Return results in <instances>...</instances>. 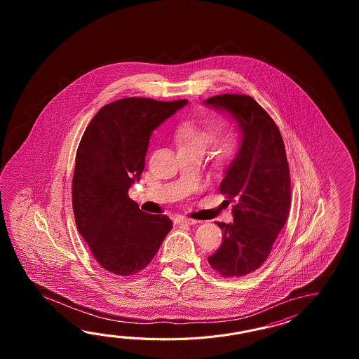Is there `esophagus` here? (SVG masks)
Instances as JSON below:
<instances>
[{"instance_id":"1","label":"esophagus","mask_w":359,"mask_h":359,"mask_svg":"<svg viewBox=\"0 0 359 359\" xmlns=\"http://www.w3.org/2000/svg\"><path fill=\"white\" fill-rule=\"evenodd\" d=\"M176 222L177 224H186V226H192V224H196V223H198V221H195V219H190V218H183V217L177 218Z\"/></svg>"}]
</instances>
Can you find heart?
<instances>
[{
	"mask_svg": "<svg viewBox=\"0 0 359 359\" xmlns=\"http://www.w3.org/2000/svg\"><path fill=\"white\" fill-rule=\"evenodd\" d=\"M215 141V132L213 130H201L194 127H184L177 135L178 150L198 151L204 154L209 146ZM218 155L221 161H229L236 155L238 150V136L236 132L229 130L226 135L218 138Z\"/></svg>",
	"mask_w": 359,
	"mask_h": 359,
	"instance_id": "heart-1",
	"label": "heart"
}]
</instances>
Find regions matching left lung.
<instances>
[{
    "label": "left lung",
    "mask_w": 359,
    "mask_h": 359,
    "mask_svg": "<svg viewBox=\"0 0 359 359\" xmlns=\"http://www.w3.org/2000/svg\"><path fill=\"white\" fill-rule=\"evenodd\" d=\"M231 115L241 133L219 190L233 201V222H217L222 244L208 262L223 277L252 273L264 263L283 229L291 203L290 170L273 119L246 95L224 93L204 101Z\"/></svg>",
    "instance_id": "left-lung-1"
}]
</instances>
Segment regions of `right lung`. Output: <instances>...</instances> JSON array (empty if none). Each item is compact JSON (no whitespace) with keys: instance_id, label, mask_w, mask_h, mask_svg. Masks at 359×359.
<instances>
[{"instance_id":"1","label":"right lung","mask_w":359,"mask_h":359,"mask_svg":"<svg viewBox=\"0 0 359 359\" xmlns=\"http://www.w3.org/2000/svg\"><path fill=\"white\" fill-rule=\"evenodd\" d=\"M187 104L126 97L101 107L79 142L72 184L76 229L100 266L136 275L173 227L167 215L140 210L128 196L145 168L154 130Z\"/></svg>"}]
</instances>
